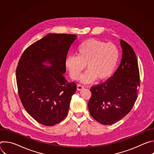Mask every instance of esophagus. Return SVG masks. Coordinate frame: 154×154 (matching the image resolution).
Listing matches in <instances>:
<instances>
[{"instance_id": "34e87169", "label": "esophagus", "mask_w": 154, "mask_h": 154, "mask_svg": "<svg viewBox=\"0 0 154 154\" xmlns=\"http://www.w3.org/2000/svg\"><path fill=\"white\" fill-rule=\"evenodd\" d=\"M83 88H84V87H83L82 85H77V90L81 91V90H83Z\"/></svg>"}]
</instances>
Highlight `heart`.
I'll return each instance as SVG.
<instances>
[{
  "label": "heart",
  "instance_id": "obj_1",
  "mask_svg": "<svg viewBox=\"0 0 154 154\" xmlns=\"http://www.w3.org/2000/svg\"><path fill=\"white\" fill-rule=\"evenodd\" d=\"M77 56L69 55L65 59V66L71 77L79 80L86 64L88 68L81 81L92 83L97 78L105 80L114 72L119 57L118 47L112 42L88 39L82 42L76 50Z\"/></svg>",
  "mask_w": 154,
  "mask_h": 154
}]
</instances>
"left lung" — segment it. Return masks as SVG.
Segmentation results:
<instances>
[{
  "instance_id": "obj_1",
  "label": "left lung",
  "mask_w": 154,
  "mask_h": 154,
  "mask_svg": "<svg viewBox=\"0 0 154 154\" xmlns=\"http://www.w3.org/2000/svg\"><path fill=\"white\" fill-rule=\"evenodd\" d=\"M122 58L113 76L105 82L93 86L88 104L91 116L103 125L115 124L132 109L140 86L136 54L127 42L120 40Z\"/></svg>"
}]
</instances>
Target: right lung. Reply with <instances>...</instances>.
Instances as JSON below:
<instances>
[{
  "label": "right lung",
  "instance_id": "obj_1",
  "mask_svg": "<svg viewBox=\"0 0 154 154\" xmlns=\"http://www.w3.org/2000/svg\"><path fill=\"white\" fill-rule=\"evenodd\" d=\"M77 37L49 33L27 48L19 61L16 75L19 98L27 112L41 124L54 125L68 115L77 86L64 76L65 59Z\"/></svg>",
  "mask_w": 154,
  "mask_h": 154
}]
</instances>
